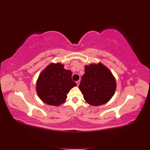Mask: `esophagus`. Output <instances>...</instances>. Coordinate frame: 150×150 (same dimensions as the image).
I'll return each instance as SVG.
<instances>
[{
    "instance_id": "esophagus-1",
    "label": "esophagus",
    "mask_w": 150,
    "mask_h": 150,
    "mask_svg": "<svg viewBox=\"0 0 150 150\" xmlns=\"http://www.w3.org/2000/svg\"><path fill=\"white\" fill-rule=\"evenodd\" d=\"M79 83H80V81H79V80H78V81H76V84H77V85H78V86H79Z\"/></svg>"
}]
</instances>
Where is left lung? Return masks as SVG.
<instances>
[{
  "label": "left lung",
  "instance_id": "left-lung-1",
  "mask_svg": "<svg viewBox=\"0 0 150 150\" xmlns=\"http://www.w3.org/2000/svg\"><path fill=\"white\" fill-rule=\"evenodd\" d=\"M116 81L110 71L103 64L86 66L79 88L86 102L99 106L107 103L116 89Z\"/></svg>",
  "mask_w": 150,
  "mask_h": 150
}]
</instances>
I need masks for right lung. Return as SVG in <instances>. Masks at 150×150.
Masks as SVG:
<instances>
[{"mask_svg": "<svg viewBox=\"0 0 150 150\" xmlns=\"http://www.w3.org/2000/svg\"><path fill=\"white\" fill-rule=\"evenodd\" d=\"M61 64L49 65L39 76L36 90L41 100L49 105L59 106L67 98L69 90L77 86L72 72Z\"/></svg>", "mask_w": 150, "mask_h": 150, "instance_id": "1", "label": "right lung"}]
</instances>
